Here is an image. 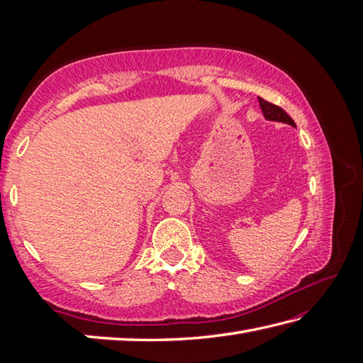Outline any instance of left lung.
<instances>
[{"label":"left lung","mask_w":363,"mask_h":363,"mask_svg":"<svg viewBox=\"0 0 363 363\" xmlns=\"http://www.w3.org/2000/svg\"><path fill=\"white\" fill-rule=\"evenodd\" d=\"M259 104H260V109H262V113H264L265 120L279 121V123H285V125H290L293 128H296L295 121H293L287 115V112L281 109L279 106H274L272 103H268V101H265L264 98H259Z\"/></svg>","instance_id":"1"}]
</instances>
